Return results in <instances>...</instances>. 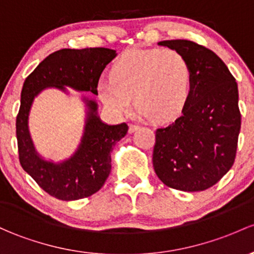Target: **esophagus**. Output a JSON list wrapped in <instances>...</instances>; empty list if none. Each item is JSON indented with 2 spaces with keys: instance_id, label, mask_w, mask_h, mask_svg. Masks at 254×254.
<instances>
[{
  "instance_id": "34e87169",
  "label": "esophagus",
  "mask_w": 254,
  "mask_h": 254,
  "mask_svg": "<svg viewBox=\"0 0 254 254\" xmlns=\"http://www.w3.org/2000/svg\"><path fill=\"white\" fill-rule=\"evenodd\" d=\"M139 129V126H137V125H129V133H133V132H135V130H138Z\"/></svg>"
}]
</instances>
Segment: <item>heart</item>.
Returning <instances> with one entry per match:
<instances>
[{"label":"heart","instance_id":"heart-1","mask_svg":"<svg viewBox=\"0 0 254 254\" xmlns=\"http://www.w3.org/2000/svg\"><path fill=\"white\" fill-rule=\"evenodd\" d=\"M111 80H100L97 91L106 108L125 114L135 106L156 122L174 119L184 110L191 93L189 62L176 50H130L111 67Z\"/></svg>","mask_w":254,"mask_h":254}]
</instances>
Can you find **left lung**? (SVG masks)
<instances>
[{"instance_id":"obj_1","label":"left lung","mask_w":254,"mask_h":254,"mask_svg":"<svg viewBox=\"0 0 254 254\" xmlns=\"http://www.w3.org/2000/svg\"><path fill=\"white\" fill-rule=\"evenodd\" d=\"M178 51L192 72L191 93L182 115L156 130L152 165L163 184L202 191L234 165L241 128L237 83L224 62L188 40L161 41Z\"/></svg>"}]
</instances>
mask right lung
Wrapping results in <instances>:
<instances>
[{
    "instance_id": "1",
    "label": "right lung",
    "mask_w": 254,
    "mask_h": 254,
    "mask_svg": "<svg viewBox=\"0 0 254 254\" xmlns=\"http://www.w3.org/2000/svg\"><path fill=\"white\" fill-rule=\"evenodd\" d=\"M117 56L109 48L64 50L50 54L23 84L17 116L19 161L23 170L53 197L73 201L93 195L111 171V151L126 135V124L108 125L98 115L95 99L82 97L86 108L83 133L71 156L54 162L39 154L29 130V115L35 98L47 88L70 94L66 87L98 95L97 86L106 65Z\"/></svg>"
}]
</instances>
